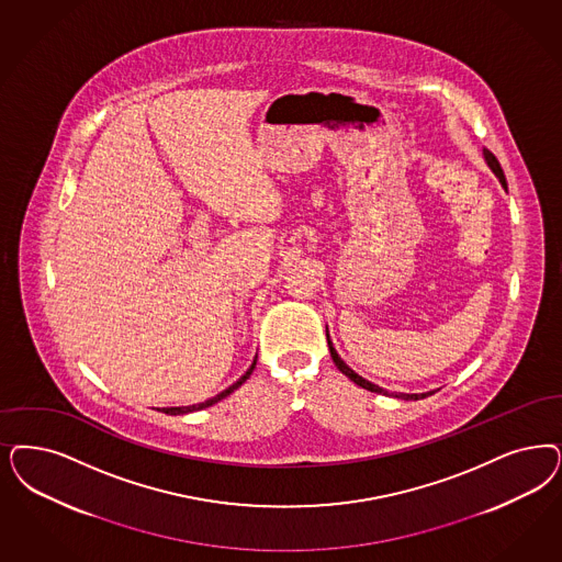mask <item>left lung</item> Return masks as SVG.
<instances>
[{
    "label": "left lung",
    "mask_w": 562,
    "mask_h": 562,
    "mask_svg": "<svg viewBox=\"0 0 562 562\" xmlns=\"http://www.w3.org/2000/svg\"><path fill=\"white\" fill-rule=\"evenodd\" d=\"M485 155V161H487V166L492 168V172L494 175L498 176V180H501V184H503L504 189H506V178H504L503 168H501V164H498V159H496V155L490 154V151H484ZM326 338H328V347H329V355H331V361L336 363V368L340 369L347 378H349L350 382H355L357 386L366 387V390H369V392H378V394H390L387 390H384V387L375 386V384H371V382H368V380H363L361 375H357L352 369L338 357V352H336V349L331 347V342H329V336L326 334ZM429 394H434V392H424V394H405V392H392V396L394 398H403V401H419V398H426V396H429Z\"/></svg>",
    "instance_id": "8db88e82"
}]
</instances>
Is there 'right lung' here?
I'll use <instances>...</instances> for the list:
<instances>
[{"label":"right lung","instance_id":"right-lung-1","mask_svg":"<svg viewBox=\"0 0 562 562\" xmlns=\"http://www.w3.org/2000/svg\"><path fill=\"white\" fill-rule=\"evenodd\" d=\"M255 366H257V359L252 361L251 368L247 369V373L238 380V382H234L233 386L226 387L224 392H220L217 396H213V398H210V401H205V403H199V405H193V407H170V408H161L164 413H168V415H182V413H193V411H201V408H207L212 407V405H215L217 401H222V398H226L228 394H233L234 390L236 387L243 386L247 380H249V375L252 373V369H255Z\"/></svg>","mask_w":562,"mask_h":562}]
</instances>
